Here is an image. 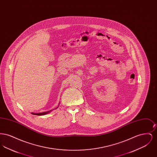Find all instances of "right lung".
Here are the masks:
<instances>
[{"label":"right lung","mask_w":157,"mask_h":157,"mask_svg":"<svg viewBox=\"0 0 157 157\" xmlns=\"http://www.w3.org/2000/svg\"><path fill=\"white\" fill-rule=\"evenodd\" d=\"M48 112H49H49L48 111V112H42V113H32L33 114V115H44L45 114L48 113Z\"/></svg>","instance_id":"right-lung-1"}]
</instances>
